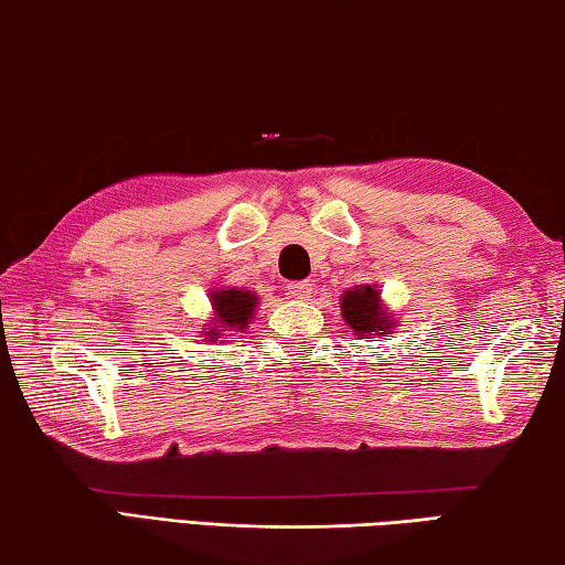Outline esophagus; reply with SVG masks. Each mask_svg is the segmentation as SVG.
I'll return each mask as SVG.
<instances>
[{"label":"esophagus","instance_id":"obj_1","mask_svg":"<svg viewBox=\"0 0 565 565\" xmlns=\"http://www.w3.org/2000/svg\"><path fill=\"white\" fill-rule=\"evenodd\" d=\"M289 294L299 301H309L313 289H311L309 281H294V284H289Z\"/></svg>","mask_w":565,"mask_h":565}]
</instances>
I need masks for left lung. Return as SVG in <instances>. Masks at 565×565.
<instances>
[{
	"label": "left lung",
	"instance_id": "1",
	"mask_svg": "<svg viewBox=\"0 0 565 565\" xmlns=\"http://www.w3.org/2000/svg\"><path fill=\"white\" fill-rule=\"evenodd\" d=\"M341 317L347 327L359 339H379L394 331L398 323L394 311L381 299V289L376 284H359L341 294Z\"/></svg>",
	"mask_w": 565,
	"mask_h": 565
}]
</instances>
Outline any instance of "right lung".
Returning <instances> with one entry per match:
<instances>
[{
    "mask_svg": "<svg viewBox=\"0 0 565 565\" xmlns=\"http://www.w3.org/2000/svg\"><path fill=\"white\" fill-rule=\"evenodd\" d=\"M209 301H212V317L202 329V337L214 343L226 339L228 331L244 333L248 329L256 306H259V296L242 286H214L209 291Z\"/></svg>",
    "mask_w": 565,
    "mask_h": 565,
    "instance_id": "right-lung-1",
    "label": "right lung"
}]
</instances>
